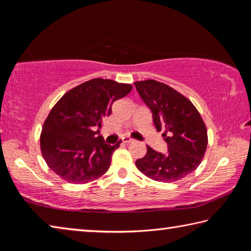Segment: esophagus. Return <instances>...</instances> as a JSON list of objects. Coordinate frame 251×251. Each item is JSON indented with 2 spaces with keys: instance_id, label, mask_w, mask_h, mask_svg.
<instances>
[{
  "instance_id": "obj_1",
  "label": "esophagus",
  "mask_w": 251,
  "mask_h": 251,
  "mask_svg": "<svg viewBox=\"0 0 251 251\" xmlns=\"http://www.w3.org/2000/svg\"><path fill=\"white\" fill-rule=\"evenodd\" d=\"M135 141L134 139H131L129 137H124L123 138V143H126V144H130V143H134Z\"/></svg>"
}]
</instances>
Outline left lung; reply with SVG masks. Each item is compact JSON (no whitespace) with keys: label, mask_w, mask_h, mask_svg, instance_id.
Instances as JSON below:
<instances>
[{"label":"left lung","mask_w":251,"mask_h":251,"mask_svg":"<svg viewBox=\"0 0 251 251\" xmlns=\"http://www.w3.org/2000/svg\"><path fill=\"white\" fill-rule=\"evenodd\" d=\"M134 84L168 145L164 154L147 146V154L136 160V166L152 180H179L201 163L208 144L205 123L192 101L168 85L154 79Z\"/></svg>","instance_id":"obj_1"}]
</instances>
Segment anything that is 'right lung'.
<instances>
[{"mask_svg":"<svg viewBox=\"0 0 251 251\" xmlns=\"http://www.w3.org/2000/svg\"><path fill=\"white\" fill-rule=\"evenodd\" d=\"M131 85L112 79L87 80L66 93L50 110L41 134L46 164L72 184L95 180L107 172L114 151L100 135L114 101L125 97Z\"/></svg>","mask_w":251,"mask_h":251,"instance_id":"add662e5","label":"right lung"}]
</instances>
